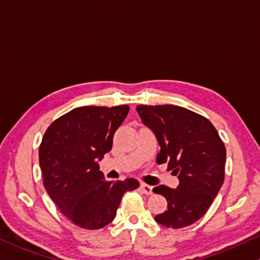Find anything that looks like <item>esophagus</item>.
Masks as SVG:
<instances>
[{
  "instance_id": "esophagus-1",
  "label": "esophagus",
  "mask_w": 260,
  "mask_h": 260,
  "mask_svg": "<svg viewBox=\"0 0 260 260\" xmlns=\"http://www.w3.org/2000/svg\"><path fill=\"white\" fill-rule=\"evenodd\" d=\"M141 190L143 191L144 194H146V195L152 194V187H151L150 185H146V183H142V185H141Z\"/></svg>"
}]
</instances>
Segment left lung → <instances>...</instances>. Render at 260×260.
<instances>
[{
  "instance_id": "8db88e82",
  "label": "left lung",
  "mask_w": 260,
  "mask_h": 260,
  "mask_svg": "<svg viewBox=\"0 0 260 260\" xmlns=\"http://www.w3.org/2000/svg\"><path fill=\"white\" fill-rule=\"evenodd\" d=\"M142 122L160 145L157 162L178 175L177 189L153 188L167 200V210L154 217L173 229L188 226L209 209L224 181L225 146L209 119L179 106H137Z\"/></svg>"
}]
</instances>
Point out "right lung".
Wrapping results in <instances>:
<instances>
[{
	"label": "right lung",
	"mask_w": 260,
	"mask_h": 260,
	"mask_svg": "<svg viewBox=\"0 0 260 260\" xmlns=\"http://www.w3.org/2000/svg\"><path fill=\"white\" fill-rule=\"evenodd\" d=\"M129 106L79 107L47 127L39 146L44 187L75 225L95 230L116 216L123 194L139 187L134 178L107 181L99 160L113 147Z\"/></svg>",
	"instance_id": "right-lung-1"
}]
</instances>
